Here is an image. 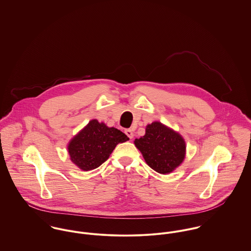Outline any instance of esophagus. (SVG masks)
<instances>
[{"instance_id":"esophagus-1","label":"esophagus","mask_w":251,"mask_h":251,"mask_svg":"<svg viewBox=\"0 0 251 251\" xmlns=\"http://www.w3.org/2000/svg\"><path fill=\"white\" fill-rule=\"evenodd\" d=\"M125 134L128 136V138L130 139H132L134 138V133H133V131H132L131 129H126V130H125Z\"/></svg>"}]
</instances>
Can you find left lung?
<instances>
[{
	"instance_id": "left-lung-1",
	"label": "left lung",
	"mask_w": 251,
	"mask_h": 251,
	"mask_svg": "<svg viewBox=\"0 0 251 251\" xmlns=\"http://www.w3.org/2000/svg\"><path fill=\"white\" fill-rule=\"evenodd\" d=\"M135 144L147 165L162 174L173 171L185 158L183 138L160 122L147 125L145 135L135 139Z\"/></svg>"
}]
</instances>
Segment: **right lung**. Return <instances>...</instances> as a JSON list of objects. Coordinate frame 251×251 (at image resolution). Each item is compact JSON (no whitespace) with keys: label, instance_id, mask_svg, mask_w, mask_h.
Returning <instances> with one entry per match:
<instances>
[{"label":"right lung","instance_id":"add662e5","mask_svg":"<svg viewBox=\"0 0 251 251\" xmlns=\"http://www.w3.org/2000/svg\"><path fill=\"white\" fill-rule=\"evenodd\" d=\"M128 139L118 129L109 128L94 119L70 141L68 152L76 166L88 171L100 167L108 160L118 143Z\"/></svg>","mask_w":251,"mask_h":251}]
</instances>
